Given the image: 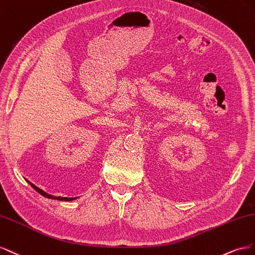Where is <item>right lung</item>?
Returning <instances> with one entry per match:
<instances>
[{
  "instance_id": "right-lung-1",
  "label": "right lung",
  "mask_w": 255,
  "mask_h": 255,
  "mask_svg": "<svg viewBox=\"0 0 255 255\" xmlns=\"http://www.w3.org/2000/svg\"><path fill=\"white\" fill-rule=\"evenodd\" d=\"M28 184L31 185V187L32 188H34L36 191H37L38 193H40L42 196H45V198H48V199H52V200H57V201H74V200H76L77 198H63V196H55V195H51V194H49V193H47V192H45L43 190H41L40 188H38V187H36L34 184H32L31 181H28L27 179H25Z\"/></svg>"
}]
</instances>
